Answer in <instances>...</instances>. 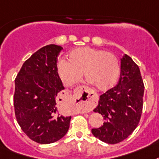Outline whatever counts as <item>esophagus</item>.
Masks as SVG:
<instances>
[{
  "label": "esophagus",
  "instance_id": "esophagus-1",
  "mask_svg": "<svg viewBox=\"0 0 159 159\" xmlns=\"http://www.w3.org/2000/svg\"><path fill=\"white\" fill-rule=\"evenodd\" d=\"M75 98L78 101L80 106H81V111L83 113L89 112L95 106V96L85 86L80 87L77 89Z\"/></svg>",
  "mask_w": 159,
  "mask_h": 159
}]
</instances>
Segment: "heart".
Segmentation results:
<instances>
[{
	"mask_svg": "<svg viewBox=\"0 0 159 159\" xmlns=\"http://www.w3.org/2000/svg\"><path fill=\"white\" fill-rule=\"evenodd\" d=\"M69 61L61 59L57 66L59 77L66 86L86 80L99 91H106L116 84L119 76L117 57L108 52L91 47H80L69 53Z\"/></svg>",
	"mask_w": 159,
	"mask_h": 159,
	"instance_id": "b5f03b06",
	"label": "heart"
}]
</instances>
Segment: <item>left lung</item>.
Segmentation results:
<instances>
[{
  "mask_svg": "<svg viewBox=\"0 0 159 159\" xmlns=\"http://www.w3.org/2000/svg\"><path fill=\"white\" fill-rule=\"evenodd\" d=\"M144 84L138 66L129 56L121 58V72L118 84L99 97L93 111L106 119L92 133L100 141L116 144L125 140L137 127L143 106Z\"/></svg>",
  "mask_w": 159,
  "mask_h": 159,
  "instance_id": "obj_1",
  "label": "left lung"
}]
</instances>
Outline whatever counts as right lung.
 I'll list each match as a JSON object with an SVG mask.
<instances>
[{
    "instance_id": "1",
    "label": "right lung",
    "mask_w": 159,
    "mask_h": 159,
    "mask_svg": "<svg viewBox=\"0 0 159 159\" xmlns=\"http://www.w3.org/2000/svg\"><path fill=\"white\" fill-rule=\"evenodd\" d=\"M62 48L56 44L40 48L23 64L15 79L17 121L25 134L40 144L57 141L70 126L71 116L61 115L57 103L65 89L57 70Z\"/></svg>"
}]
</instances>
